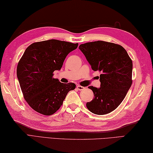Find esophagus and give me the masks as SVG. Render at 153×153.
Returning a JSON list of instances; mask_svg holds the SVG:
<instances>
[{"label": "esophagus", "mask_w": 153, "mask_h": 153, "mask_svg": "<svg viewBox=\"0 0 153 153\" xmlns=\"http://www.w3.org/2000/svg\"><path fill=\"white\" fill-rule=\"evenodd\" d=\"M77 89H78V90H83V89H85V87H82V86H81V85H77Z\"/></svg>", "instance_id": "34e87169"}]
</instances>
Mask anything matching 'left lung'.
Here are the masks:
<instances>
[{"label": "left lung", "instance_id": "1", "mask_svg": "<svg viewBox=\"0 0 153 153\" xmlns=\"http://www.w3.org/2000/svg\"><path fill=\"white\" fill-rule=\"evenodd\" d=\"M79 48L94 71L99 70L100 87H88L94 94L87 102L89 111L98 115L111 112L124 99L132 83V60L121 45L97 41L79 45Z\"/></svg>", "mask_w": 153, "mask_h": 153}]
</instances>
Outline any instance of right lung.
<instances>
[{
    "instance_id": "add662e5",
    "label": "right lung",
    "mask_w": 153,
    "mask_h": 153,
    "mask_svg": "<svg viewBox=\"0 0 153 153\" xmlns=\"http://www.w3.org/2000/svg\"><path fill=\"white\" fill-rule=\"evenodd\" d=\"M77 46L78 43L51 39L32 43L25 49L18 64L17 77L25 100L36 112L53 114L68 92L76 88L75 83H62L53 76Z\"/></svg>"
}]
</instances>
